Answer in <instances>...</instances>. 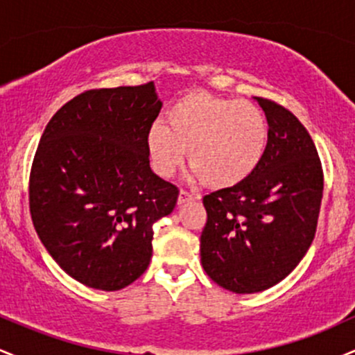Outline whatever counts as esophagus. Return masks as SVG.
<instances>
[{
	"label": "esophagus",
	"instance_id": "1",
	"mask_svg": "<svg viewBox=\"0 0 355 355\" xmlns=\"http://www.w3.org/2000/svg\"><path fill=\"white\" fill-rule=\"evenodd\" d=\"M195 197L191 193H189L187 190H180V193H178V205H187V203L193 202Z\"/></svg>",
	"mask_w": 355,
	"mask_h": 355
}]
</instances>
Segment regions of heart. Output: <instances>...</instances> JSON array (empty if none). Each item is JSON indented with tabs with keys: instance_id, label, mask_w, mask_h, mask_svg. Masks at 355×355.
Segmentation results:
<instances>
[{
	"instance_id": "obj_1",
	"label": "heart",
	"mask_w": 355,
	"mask_h": 355,
	"mask_svg": "<svg viewBox=\"0 0 355 355\" xmlns=\"http://www.w3.org/2000/svg\"><path fill=\"white\" fill-rule=\"evenodd\" d=\"M267 141V120L257 105L205 92L175 101L166 126L153 123L146 133L150 160L160 177H172L189 152L193 177L211 189L245 182L262 162Z\"/></svg>"
}]
</instances>
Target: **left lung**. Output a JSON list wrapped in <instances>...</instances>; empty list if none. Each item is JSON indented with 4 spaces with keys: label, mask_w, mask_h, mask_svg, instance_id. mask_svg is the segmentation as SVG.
<instances>
[{
    "label": "left lung",
    "mask_w": 355,
    "mask_h": 355,
    "mask_svg": "<svg viewBox=\"0 0 355 355\" xmlns=\"http://www.w3.org/2000/svg\"><path fill=\"white\" fill-rule=\"evenodd\" d=\"M255 100L268 123L262 162L245 182L203 197L202 267L235 294L266 291L299 266L315 235L324 190L305 126L275 101Z\"/></svg>",
    "instance_id": "obj_1"
}]
</instances>
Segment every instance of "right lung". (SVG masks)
<instances>
[{"mask_svg": "<svg viewBox=\"0 0 355 355\" xmlns=\"http://www.w3.org/2000/svg\"><path fill=\"white\" fill-rule=\"evenodd\" d=\"M162 110L153 81L88 89L44 128L30 173V211L48 254L68 275L120 291L152 259L153 223L178 189L150 168L146 133Z\"/></svg>", "mask_w": 355, "mask_h": 355, "instance_id": "obj_1", "label": "right lung"}]
</instances>
